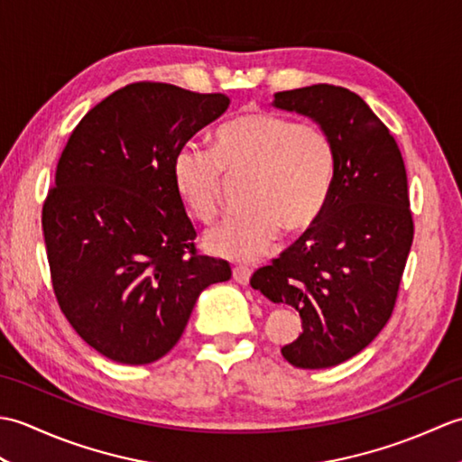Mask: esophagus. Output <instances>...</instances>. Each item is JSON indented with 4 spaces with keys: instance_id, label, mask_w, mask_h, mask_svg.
<instances>
[{
    "instance_id": "esophagus-1",
    "label": "esophagus",
    "mask_w": 462,
    "mask_h": 462,
    "mask_svg": "<svg viewBox=\"0 0 462 462\" xmlns=\"http://www.w3.org/2000/svg\"><path fill=\"white\" fill-rule=\"evenodd\" d=\"M232 276H234V280H236L238 283H242V286H246V283L252 278V268H248V266H234L232 268Z\"/></svg>"
}]
</instances>
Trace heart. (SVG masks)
<instances>
[{
    "label": "heart",
    "instance_id": "b5f03b06",
    "mask_svg": "<svg viewBox=\"0 0 462 462\" xmlns=\"http://www.w3.org/2000/svg\"><path fill=\"white\" fill-rule=\"evenodd\" d=\"M211 151L184 144L172 159V184L196 220L212 224L228 180H246V210L206 234L216 256H263L280 230L303 234L319 222L336 180V149L326 131L273 111L232 116L214 133Z\"/></svg>",
    "mask_w": 462,
    "mask_h": 462
}]
</instances>
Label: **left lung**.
I'll return each mask as SVG.
<instances>
[{
	"instance_id": "obj_1",
	"label": "left lung",
	"mask_w": 462,
	"mask_h": 462,
	"mask_svg": "<svg viewBox=\"0 0 462 462\" xmlns=\"http://www.w3.org/2000/svg\"><path fill=\"white\" fill-rule=\"evenodd\" d=\"M273 105L329 134L336 180L319 222L250 283L300 311V337L282 347L286 361L333 367L365 349L393 313L415 232L405 162L387 126L346 87L282 91Z\"/></svg>"
}]
</instances>
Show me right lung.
Instances as JSON below:
<instances>
[{"mask_svg": "<svg viewBox=\"0 0 462 462\" xmlns=\"http://www.w3.org/2000/svg\"><path fill=\"white\" fill-rule=\"evenodd\" d=\"M222 93L123 87L87 113L59 156L42 212L53 293L101 356L144 365L180 339L200 291L230 280L196 252L172 159L228 109Z\"/></svg>", "mask_w": 462, "mask_h": 462, "instance_id": "1", "label": "right lung"}]
</instances>
